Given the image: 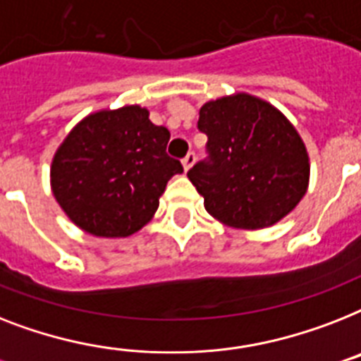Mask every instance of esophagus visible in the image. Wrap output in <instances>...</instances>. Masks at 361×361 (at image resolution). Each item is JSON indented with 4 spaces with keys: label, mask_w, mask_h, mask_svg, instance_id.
I'll list each match as a JSON object with an SVG mask.
<instances>
[{
    "label": "esophagus",
    "mask_w": 361,
    "mask_h": 361,
    "mask_svg": "<svg viewBox=\"0 0 361 361\" xmlns=\"http://www.w3.org/2000/svg\"><path fill=\"white\" fill-rule=\"evenodd\" d=\"M195 161H196V154L195 152H189V154H187L185 157L181 159V163H183V169H185V171H189L190 166L195 165Z\"/></svg>",
    "instance_id": "obj_1"
}]
</instances>
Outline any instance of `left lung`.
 <instances>
[{"label": "left lung", "instance_id": "1", "mask_svg": "<svg viewBox=\"0 0 361 361\" xmlns=\"http://www.w3.org/2000/svg\"><path fill=\"white\" fill-rule=\"evenodd\" d=\"M206 157L189 172L207 213L235 228L271 226L306 195L310 163L287 118L248 94L202 105Z\"/></svg>", "mask_w": 361, "mask_h": 361}]
</instances>
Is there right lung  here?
Segmentation results:
<instances>
[{
	"instance_id": "obj_1",
	"label": "right lung",
	"mask_w": 361,
	"mask_h": 361,
	"mask_svg": "<svg viewBox=\"0 0 361 361\" xmlns=\"http://www.w3.org/2000/svg\"><path fill=\"white\" fill-rule=\"evenodd\" d=\"M171 133L139 105L90 114L72 130L51 165L59 206L81 230L128 237L159 206L166 181L183 166L166 154Z\"/></svg>"
}]
</instances>
